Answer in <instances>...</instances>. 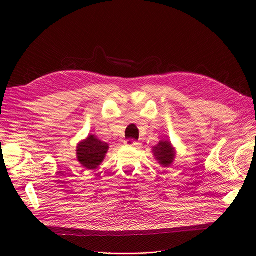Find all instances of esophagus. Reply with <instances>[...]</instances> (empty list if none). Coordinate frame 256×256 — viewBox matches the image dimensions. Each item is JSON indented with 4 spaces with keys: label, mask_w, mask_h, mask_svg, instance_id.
<instances>
[{
    "label": "esophagus",
    "mask_w": 256,
    "mask_h": 256,
    "mask_svg": "<svg viewBox=\"0 0 256 256\" xmlns=\"http://www.w3.org/2000/svg\"><path fill=\"white\" fill-rule=\"evenodd\" d=\"M125 144L127 146H138V145H140V143H138L136 140H134V138H128V140L125 141Z\"/></svg>",
    "instance_id": "esophagus-1"
}]
</instances>
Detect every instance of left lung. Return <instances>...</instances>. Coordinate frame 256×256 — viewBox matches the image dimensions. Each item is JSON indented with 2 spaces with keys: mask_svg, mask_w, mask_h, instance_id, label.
<instances>
[{
  "mask_svg": "<svg viewBox=\"0 0 256 256\" xmlns=\"http://www.w3.org/2000/svg\"><path fill=\"white\" fill-rule=\"evenodd\" d=\"M154 157L159 161V164L166 168L172 164L175 157L173 147L171 143L168 141L160 142L156 147H154Z\"/></svg>",
  "mask_w": 256,
  "mask_h": 256,
  "instance_id": "1",
  "label": "left lung"
}]
</instances>
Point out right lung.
Instances as JSON below:
<instances>
[{"label": "right lung", "mask_w": 256, "mask_h": 256, "mask_svg": "<svg viewBox=\"0 0 256 256\" xmlns=\"http://www.w3.org/2000/svg\"><path fill=\"white\" fill-rule=\"evenodd\" d=\"M108 150L109 146L106 143L98 140L95 136H90L78 145L76 157L83 168L95 170L104 159Z\"/></svg>", "instance_id": "add662e5"}]
</instances>
